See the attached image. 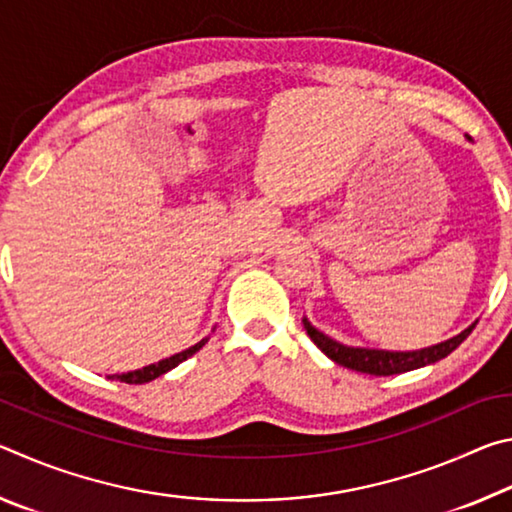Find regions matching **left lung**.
<instances>
[{
  "mask_svg": "<svg viewBox=\"0 0 512 512\" xmlns=\"http://www.w3.org/2000/svg\"><path fill=\"white\" fill-rule=\"evenodd\" d=\"M470 140V137H467ZM302 325H305L309 339L316 343V348L325 354V357L332 359L334 363H339L343 368L363 372V375H375V377H388V375H400V372H409V370H418L424 366H431L440 359H445L447 354H452L458 345H461L467 336L472 334V329L476 327V320L465 327L461 334L452 336L443 343L429 345V348H420V350H377V348H354V345H345L334 341L332 336H327L309 323V318H302Z\"/></svg>",
  "mask_w": 512,
  "mask_h": 512,
  "instance_id": "left-lung-1",
  "label": "left lung"
}]
</instances>
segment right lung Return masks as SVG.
Instances as JSON below:
<instances>
[{
	"label": "right lung",
	"mask_w": 512,
	"mask_h": 512,
	"mask_svg": "<svg viewBox=\"0 0 512 512\" xmlns=\"http://www.w3.org/2000/svg\"><path fill=\"white\" fill-rule=\"evenodd\" d=\"M210 341V336H205L198 343H194L192 348H187L178 354H171L169 359H162L158 363H151V366H144L140 370H131V372H121V375H108V379H117V381H124V384H146V381H153L155 377L164 375V372H169L178 366V363L187 361L192 354H196L198 350L203 348V345Z\"/></svg>",
	"instance_id": "obj_1"
}]
</instances>
